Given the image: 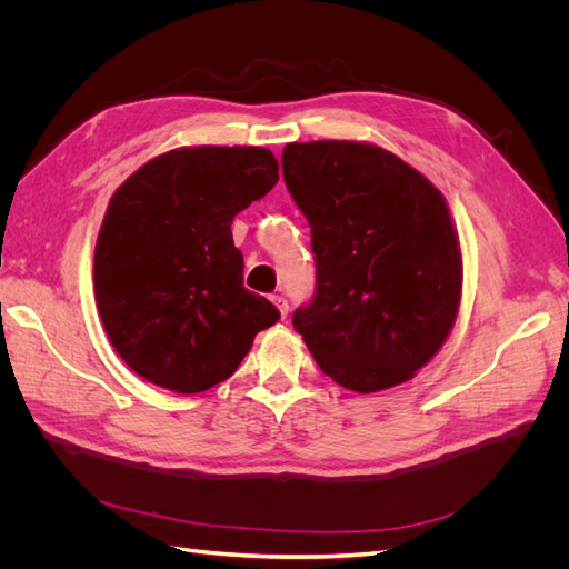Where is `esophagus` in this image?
I'll return each mask as SVG.
<instances>
[{"mask_svg": "<svg viewBox=\"0 0 569 569\" xmlns=\"http://www.w3.org/2000/svg\"><path fill=\"white\" fill-rule=\"evenodd\" d=\"M270 301L278 306V311H280V316L282 318H287V311H289V303H287V299L284 297H280V295H274V297H270Z\"/></svg>", "mask_w": 569, "mask_h": 569, "instance_id": "obj_1", "label": "esophagus"}]
</instances>
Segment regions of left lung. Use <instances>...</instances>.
I'll use <instances>...</instances> for the list:
<instances>
[{
    "mask_svg": "<svg viewBox=\"0 0 569 569\" xmlns=\"http://www.w3.org/2000/svg\"><path fill=\"white\" fill-rule=\"evenodd\" d=\"M287 189L311 226L316 297L295 330L320 370L356 393L399 387L449 339L462 253L443 194L372 142H291Z\"/></svg>",
    "mask_w": 569,
    "mask_h": 569,
    "instance_id": "obj_1",
    "label": "left lung"
}]
</instances>
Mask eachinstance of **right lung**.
<instances>
[{
  "mask_svg": "<svg viewBox=\"0 0 569 569\" xmlns=\"http://www.w3.org/2000/svg\"><path fill=\"white\" fill-rule=\"evenodd\" d=\"M266 147H180L120 184L97 234L94 299L116 353L147 382L199 393L280 320L244 287L232 220L278 176Z\"/></svg>",
  "mask_w": 569,
  "mask_h": 569,
  "instance_id": "add662e5",
  "label": "right lung"
}]
</instances>
